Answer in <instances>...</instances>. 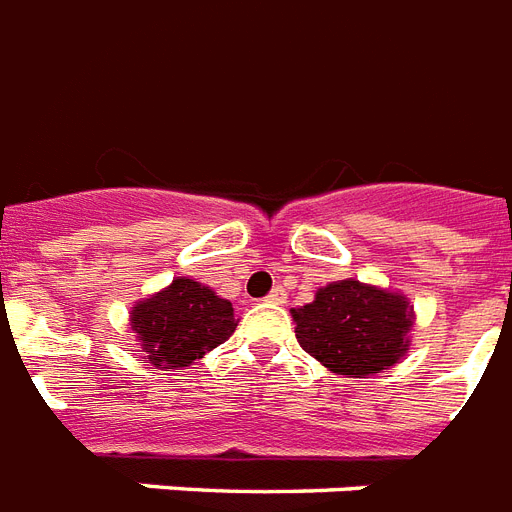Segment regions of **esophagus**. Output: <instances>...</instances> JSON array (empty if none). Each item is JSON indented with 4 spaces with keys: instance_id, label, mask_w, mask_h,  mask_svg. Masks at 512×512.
I'll use <instances>...</instances> for the list:
<instances>
[{
    "instance_id": "esophagus-1",
    "label": "esophagus",
    "mask_w": 512,
    "mask_h": 512,
    "mask_svg": "<svg viewBox=\"0 0 512 512\" xmlns=\"http://www.w3.org/2000/svg\"><path fill=\"white\" fill-rule=\"evenodd\" d=\"M265 300H268V303H273V305L287 303V292H284L281 287H273L271 292H268V297H265Z\"/></svg>"
}]
</instances>
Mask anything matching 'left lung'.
Masks as SVG:
<instances>
[{
    "label": "left lung",
    "instance_id": "left-lung-1",
    "mask_svg": "<svg viewBox=\"0 0 512 512\" xmlns=\"http://www.w3.org/2000/svg\"><path fill=\"white\" fill-rule=\"evenodd\" d=\"M295 313L297 342L337 374L369 377L404 356L409 303L353 279L335 281Z\"/></svg>",
    "mask_w": 512,
    "mask_h": 512
}]
</instances>
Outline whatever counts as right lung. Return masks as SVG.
I'll return each mask as SVG.
<instances>
[{
  "label": "right lung",
  "instance_id": "1",
  "mask_svg": "<svg viewBox=\"0 0 512 512\" xmlns=\"http://www.w3.org/2000/svg\"><path fill=\"white\" fill-rule=\"evenodd\" d=\"M236 324L233 305L193 279H175L132 311V332H138L148 361L162 369L193 364L228 340Z\"/></svg>",
  "mask_w": 512,
  "mask_h": 512
}]
</instances>
